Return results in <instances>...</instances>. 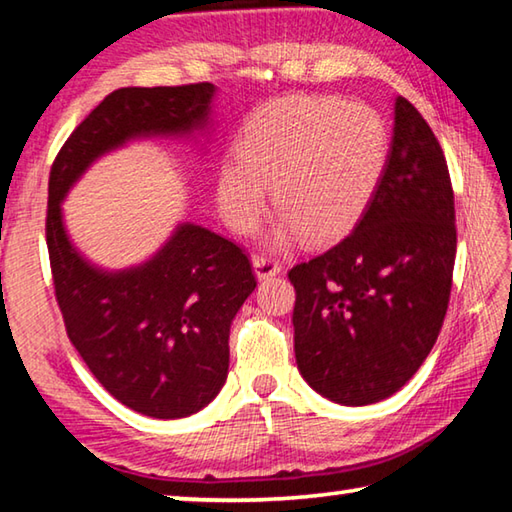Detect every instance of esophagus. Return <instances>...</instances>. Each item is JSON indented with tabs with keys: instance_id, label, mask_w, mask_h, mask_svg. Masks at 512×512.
Here are the masks:
<instances>
[{
	"instance_id": "obj_1",
	"label": "esophagus",
	"mask_w": 512,
	"mask_h": 512,
	"mask_svg": "<svg viewBox=\"0 0 512 512\" xmlns=\"http://www.w3.org/2000/svg\"><path fill=\"white\" fill-rule=\"evenodd\" d=\"M253 268H255L257 280H268V277H273V275L282 271V264L271 255H255L253 257Z\"/></svg>"
}]
</instances>
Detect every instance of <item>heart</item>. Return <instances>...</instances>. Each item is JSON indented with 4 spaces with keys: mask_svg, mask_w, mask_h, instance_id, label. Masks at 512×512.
<instances>
[{
    "mask_svg": "<svg viewBox=\"0 0 512 512\" xmlns=\"http://www.w3.org/2000/svg\"><path fill=\"white\" fill-rule=\"evenodd\" d=\"M384 119L361 103L291 94L257 108L237 140V158L221 164L219 207L232 228L248 232L273 189L282 216L277 239L302 235L307 244L343 237L386 167Z\"/></svg>",
    "mask_w": 512,
    "mask_h": 512,
    "instance_id": "b5f03b06",
    "label": "heart"
}]
</instances>
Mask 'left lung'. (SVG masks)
<instances>
[{"label": "left lung", "mask_w": 512, "mask_h": 512, "mask_svg": "<svg viewBox=\"0 0 512 512\" xmlns=\"http://www.w3.org/2000/svg\"><path fill=\"white\" fill-rule=\"evenodd\" d=\"M454 259L445 153L418 108L397 97L391 151L361 219L339 244L289 271L307 384L345 406L400 391L443 327Z\"/></svg>", "instance_id": "obj_1"}]
</instances>
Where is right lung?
Masks as SVG:
<instances>
[{"label":"right lung","mask_w":512,"mask_h":512,"mask_svg":"<svg viewBox=\"0 0 512 512\" xmlns=\"http://www.w3.org/2000/svg\"><path fill=\"white\" fill-rule=\"evenodd\" d=\"M212 97V83L110 92L49 171L45 235L69 341L115 400L160 420L185 418L219 395L230 323L257 287L253 264L235 241L187 223L151 262L103 273L69 244L60 201L94 158L131 137L201 126Z\"/></svg>","instance_id":"1"}]
</instances>
